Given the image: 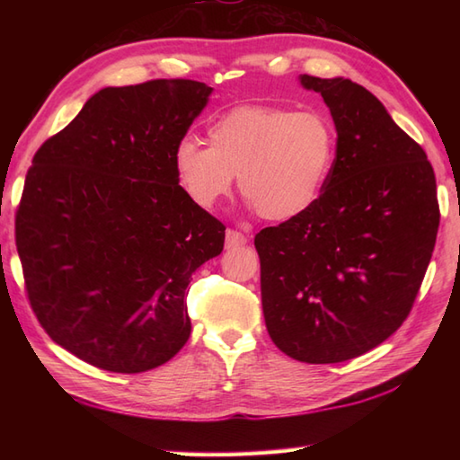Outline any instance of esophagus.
Instances as JSON below:
<instances>
[{
  "label": "esophagus",
  "instance_id": "obj_1",
  "mask_svg": "<svg viewBox=\"0 0 460 460\" xmlns=\"http://www.w3.org/2000/svg\"><path fill=\"white\" fill-rule=\"evenodd\" d=\"M247 243V237L243 235L241 231H235V229H227V233H225V247L227 249H237V247H243Z\"/></svg>",
  "mask_w": 460,
  "mask_h": 460
}]
</instances>
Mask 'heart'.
Segmentation results:
<instances>
[{
  "label": "heart",
  "mask_w": 460,
  "mask_h": 460,
  "mask_svg": "<svg viewBox=\"0 0 460 460\" xmlns=\"http://www.w3.org/2000/svg\"><path fill=\"white\" fill-rule=\"evenodd\" d=\"M208 136L209 144L183 136L173 150L181 188L205 209L227 198L239 175L262 219H296L314 208L334 165V124L318 111L243 104L217 116Z\"/></svg>",
  "instance_id": "b5f03b06"
}]
</instances>
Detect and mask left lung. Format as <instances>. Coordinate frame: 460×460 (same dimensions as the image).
I'll list each match as a JSON object with an SVG mask.
<instances>
[{
	"mask_svg": "<svg viewBox=\"0 0 460 460\" xmlns=\"http://www.w3.org/2000/svg\"><path fill=\"white\" fill-rule=\"evenodd\" d=\"M336 124V158L314 208L255 237L270 340L306 364H338L403 324L438 231L425 150L349 79L302 75Z\"/></svg>",
	"mask_w": 460,
	"mask_h": 460,
	"instance_id": "left-lung-1",
	"label": "left lung"
}]
</instances>
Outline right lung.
I'll return each instance as SVG.
<instances>
[{
	"instance_id": "add662e5",
	"label": "right lung",
	"mask_w": 460,
	"mask_h": 460,
	"mask_svg": "<svg viewBox=\"0 0 460 460\" xmlns=\"http://www.w3.org/2000/svg\"><path fill=\"white\" fill-rule=\"evenodd\" d=\"M209 94L190 79L106 86L33 155L15 213L29 305L94 367L140 374L190 338V279L225 225L185 193L173 150Z\"/></svg>"
}]
</instances>
